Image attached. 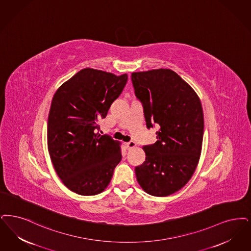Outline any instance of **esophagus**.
<instances>
[{"label": "esophagus", "mask_w": 251, "mask_h": 251, "mask_svg": "<svg viewBox=\"0 0 251 251\" xmlns=\"http://www.w3.org/2000/svg\"><path fill=\"white\" fill-rule=\"evenodd\" d=\"M135 146H136V144H135L134 142H132V141L126 143V148H127V150H131V149H133Z\"/></svg>", "instance_id": "34e87169"}]
</instances>
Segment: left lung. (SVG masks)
Segmentation results:
<instances>
[{
    "label": "left lung",
    "instance_id": "8db88e82",
    "mask_svg": "<svg viewBox=\"0 0 251 251\" xmlns=\"http://www.w3.org/2000/svg\"><path fill=\"white\" fill-rule=\"evenodd\" d=\"M148 129L159 125L157 141L143 147L146 161L135 167L143 190L158 197L171 195L191 179L200 159L203 113L191 86L170 69L131 74Z\"/></svg>",
    "mask_w": 251,
    "mask_h": 251
}]
</instances>
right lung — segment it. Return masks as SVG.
<instances>
[{
	"mask_svg": "<svg viewBox=\"0 0 251 251\" xmlns=\"http://www.w3.org/2000/svg\"><path fill=\"white\" fill-rule=\"evenodd\" d=\"M127 74L86 68L63 83L51 102L48 146L54 169L63 184L77 194L104 191L121 161V147L99 133L113 101L121 95Z\"/></svg>",
	"mask_w": 251,
	"mask_h": 251,
	"instance_id": "1",
	"label": "right lung"
}]
</instances>
